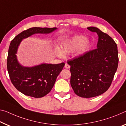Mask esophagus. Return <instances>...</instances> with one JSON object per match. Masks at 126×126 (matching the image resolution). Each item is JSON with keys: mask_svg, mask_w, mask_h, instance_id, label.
<instances>
[{"mask_svg": "<svg viewBox=\"0 0 126 126\" xmlns=\"http://www.w3.org/2000/svg\"><path fill=\"white\" fill-rule=\"evenodd\" d=\"M65 67L66 69H69L70 67V66L69 64H67V63H66L65 64Z\"/></svg>", "mask_w": 126, "mask_h": 126, "instance_id": "1", "label": "esophagus"}]
</instances>
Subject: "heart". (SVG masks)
Segmentation results:
<instances>
[{
    "instance_id": "1",
    "label": "heart",
    "mask_w": 126,
    "mask_h": 126,
    "mask_svg": "<svg viewBox=\"0 0 126 126\" xmlns=\"http://www.w3.org/2000/svg\"><path fill=\"white\" fill-rule=\"evenodd\" d=\"M89 42L83 36H75L74 37L65 40L61 45V50L57 49V53L60 57L64 54L73 53L79 49L80 52H83L87 48Z\"/></svg>"
}]
</instances>
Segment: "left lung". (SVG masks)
Segmentation results:
<instances>
[{
  "mask_svg": "<svg viewBox=\"0 0 126 126\" xmlns=\"http://www.w3.org/2000/svg\"><path fill=\"white\" fill-rule=\"evenodd\" d=\"M87 29L98 35L97 48L67 61L71 87L77 95L84 98L99 96L109 89L119 61L114 40L95 27Z\"/></svg>",
  "mask_w": 126,
  "mask_h": 126,
  "instance_id": "1",
  "label": "left lung"
}]
</instances>
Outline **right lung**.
Wrapping results in <instances>:
<instances>
[{
  "label": "right lung",
  "instance_id": "right-lung-1",
  "mask_svg": "<svg viewBox=\"0 0 126 126\" xmlns=\"http://www.w3.org/2000/svg\"><path fill=\"white\" fill-rule=\"evenodd\" d=\"M57 28H32L23 31L12 40L7 57V70L11 81L17 90L26 96L42 97L51 91L65 63L43 64L28 67L22 66L16 54L22 39L34 34H48Z\"/></svg>",
  "mask_w": 126,
  "mask_h": 126
}]
</instances>
